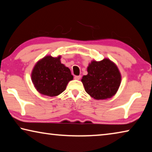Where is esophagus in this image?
Wrapping results in <instances>:
<instances>
[{"label": "esophagus", "mask_w": 152, "mask_h": 152, "mask_svg": "<svg viewBox=\"0 0 152 152\" xmlns=\"http://www.w3.org/2000/svg\"><path fill=\"white\" fill-rule=\"evenodd\" d=\"M81 78V76H74V78H75L76 80H80Z\"/></svg>", "instance_id": "esophagus-1"}]
</instances>
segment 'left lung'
I'll list each match as a JSON object with an SVG mask.
<instances>
[{
  "label": "left lung",
  "instance_id": "left-lung-1",
  "mask_svg": "<svg viewBox=\"0 0 152 152\" xmlns=\"http://www.w3.org/2000/svg\"><path fill=\"white\" fill-rule=\"evenodd\" d=\"M88 74L82 82L85 91L95 99H106L116 93L121 84V74L117 67L108 59L92 61L87 68Z\"/></svg>",
  "mask_w": 152,
  "mask_h": 152
}]
</instances>
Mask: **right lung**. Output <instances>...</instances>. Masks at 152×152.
<instances>
[{"mask_svg": "<svg viewBox=\"0 0 152 152\" xmlns=\"http://www.w3.org/2000/svg\"><path fill=\"white\" fill-rule=\"evenodd\" d=\"M60 56H46L33 68L31 78L37 91L49 96H55L65 91L73 79L70 70L60 62Z\"/></svg>", "mask_w": 152, "mask_h": 152, "instance_id": "add662e5", "label": "right lung"}]
</instances>
